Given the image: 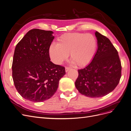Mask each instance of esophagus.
I'll return each instance as SVG.
<instances>
[{
    "label": "esophagus",
    "instance_id": "obj_1",
    "mask_svg": "<svg viewBox=\"0 0 131 131\" xmlns=\"http://www.w3.org/2000/svg\"><path fill=\"white\" fill-rule=\"evenodd\" d=\"M70 69H71V68H70V67H66V69H65L66 72H67L69 70H70Z\"/></svg>",
    "mask_w": 131,
    "mask_h": 131
}]
</instances>
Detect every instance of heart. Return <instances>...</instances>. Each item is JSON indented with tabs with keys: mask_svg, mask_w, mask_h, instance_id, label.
<instances>
[{
	"mask_svg": "<svg viewBox=\"0 0 131 131\" xmlns=\"http://www.w3.org/2000/svg\"><path fill=\"white\" fill-rule=\"evenodd\" d=\"M97 41L90 34L68 33L61 36L58 43L49 47V54L53 63L61 64L70 54V59L78 67L88 65L96 53Z\"/></svg>",
	"mask_w": 131,
	"mask_h": 131,
	"instance_id": "1",
	"label": "heart"
}]
</instances>
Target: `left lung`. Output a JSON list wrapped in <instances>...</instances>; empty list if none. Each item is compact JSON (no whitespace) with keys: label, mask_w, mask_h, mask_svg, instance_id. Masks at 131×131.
<instances>
[{"label":"left lung","mask_w":131,"mask_h":131,"mask_svg":"<svg viewBox=\"0 0 131 131\" xmlns=\"http://www.w3.org/2000/svg\"><path fill=\"white\" fill-rule=\"evenodd\" d=\"M97 49L91 63L78 70L75 86L81 94L90 97L108 94L117 86L122 66L116 49L106 37L95 32Z\"/></svg>","instance_id":"1"}]
</instances>
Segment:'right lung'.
<instances>
[{"label": "right lung", "mask_w": 131, "mask_h": 131, "mask_svg": "<svg viewBox=\"0 0 131 131\" xmlns=\"http://www.w3.org/2000/svg\"><path fill=\"white\" fill-rule=\"evenodd\" d=\"M52 31L32 29L16 45L12 63L15 88L25 99L35 102L50 99L57 92L64 67L50 60Z\"/></svg>", "instance_id": "obj_1"}]
</instances>
